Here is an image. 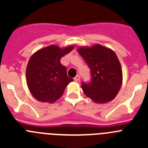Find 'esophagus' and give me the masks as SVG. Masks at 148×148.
Here are the masks:
<instances>
[{"label": "esophagus", "mask_w": 148, "mask_h": 148, "mask_svg": "<svg viewBox=\"0 0 148 148\" xmlns=\"http://www.w3.org/2000/svg\"><path fill=\"white\" fill-rule=\"evenodd\" d=\"M79 80H80V76L78 75H77L74 78V81H75V82H79Z\"/></svg>", "instance_id": "34e87169"}]
</instances>
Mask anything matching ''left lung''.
<instances>
[{
    "label": "left lung",
    "instance_id": "obj_1",
    "mask_svg": "<svg viewBox=\"0 0 148 148\" xmlns=\"http://www.w3.org/2000/svg\"><path fill=\"white\" fill-rule=\"evenodd\" d=\"M78 52L90 70V82L82 83L84 94L96 103L113 100L122 83V70L116 53L99 44L79 48Z\"/></svg>",
    "mask_w": 148,
    "mask_h": 148
}]
</instances>
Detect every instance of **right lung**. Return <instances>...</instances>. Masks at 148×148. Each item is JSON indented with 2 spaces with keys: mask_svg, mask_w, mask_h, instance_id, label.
<instances>
[{
  "mask_svg": "<svg viewBox=\"0 0 148 148\" xmlns=\"http://www.w3.org/2000/svg\"><path fill=\"white\" fill-rule=\"evenodd\" d=\"M73 49V46L61 49L51 45L37 51L30 58L27 67V85L37 100L54 102L73 82V78L68 77L66 66L60 62Z\"/></svg>",
  "mask_w": 148,
  "mask_h": 148,
  "instance_id": "1",
  "label": "right lung"
}]
</instances>
